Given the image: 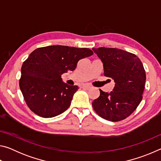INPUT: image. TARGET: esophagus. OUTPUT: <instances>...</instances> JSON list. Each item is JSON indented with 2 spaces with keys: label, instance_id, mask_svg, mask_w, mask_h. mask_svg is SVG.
Here are the masks:
<instances>
[{
  "label": "esophagus",
  "instance_id": "34e87169",
  "mask_svg": "<svg viewBox=\"0 0 161 161\" xmlns=\"http://www.w3.org/2000/svg\"><path fill=\"white\" fill-rule=\"evenodd\" d=\"M81 88L84 89H89L91 88V86L89 84H83V85H81Z\"/></svg>",
  "mask_w": 161,
  "mask_h": 161
}]
</instances>
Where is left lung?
<instances>
[{
	"label": "left lung",
	"mask_w": 161,
	"mask_h": 161,
	"mask_svg": "<svg viewBox=\"0 0 161 161\" xmlns=\"http://www.w3.org/2000/svg\"><path fill=\"white\" fill-rule=\"evenodd\" d=\"M102 60L103 75L114 80L110 93L99 89L100 96L92 102L96 113L110 121H119L129 116L142 100L146 72L136 54L110 47L92 49Z\"/></svg>",
	"instance_id": "left-lung-1"
}]
</instances>
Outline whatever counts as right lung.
Wrapping results in <instances>:
<instances>
[{
    "instance_id": "obj_1",
    "label": "right lung",
    "mask_w": 161,
    "mask_h": 161,
    "mask_svg": "<svg viewBox=\"0 0 161 161\" xmlns=\"http://www.w3.org/2000/svg\"><path fill=\"white\" fill-rule=\"evenodd\" d=\"M92 54L90 49L63 45L39 47L31 53L22 65L19 81L30 109L43 118L66 111L79 88L63 82L61 75L74 71L80 59Z\"/></svg>"
}]
</instances>
